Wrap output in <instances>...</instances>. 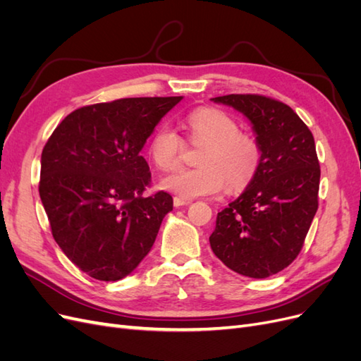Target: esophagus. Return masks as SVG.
<instances>
[{
    "instance_id": "esophagus-1",
    "label": "esophagus",
    "mask_w": 361,
    "mask_h": 361,
    "mask_svg": "<svg viewBox=\"0 0 361 361\" xmlns=\"http://www.w3.org/2000/svg\"><path fill=\"white\" fill-rule=\"evenodd\" d=\"M173 203H174V206H176V207H180V206H187V204H190L191 202H190L188 199H182V197H174V199H173Z\"/></svg>"
}]
</instances>
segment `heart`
<instances>
[{"instance_id": "heart-1", "label": "heart", "mask_w": 361, "mask_h": 361, "mask_svg": "<svg viewBox=\"0 0 361 361\" xmlns=\"http://www.w3.org/2000/svg\"><path fill=\"white\" fill-rule=\"evenodd\" d=\"M190 141L204 146L197 159L199 169H179L161 180V187L183 199L220 192L224 185L238 192L253 182L262 164L259 141L241 133L236 120L216 108H199L187 116ZM185 141L169 125H161L149 145V155L161 170L176 169Z\"/></svg>"}]
</instances>
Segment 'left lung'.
I'll return each mask as SVG.
<instances>
[{
	"instance_id": "left-lung-1",
	"label": "left lung",
	"mask_w": 361,
	"mask_h": 361,
	"mask_svg": "<svg viewBox=\"0 0 361 361\" xmlns=\"http://www.w3.org/2000/svg\"><path fill=\"white\" fill-rule=\"evenodd\" d=\"M212 101L250 120L262 164L247 190L218 212L211 248L238 274L267 279L297 259L318 211L321 169L314 138L289 105L272 97L248 93Z\"/></svg>"
}]
</instances>
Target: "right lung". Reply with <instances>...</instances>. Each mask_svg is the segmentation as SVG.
I'll return each instance as SVG.
<instances>
[{"label":"right lung","instance_id":"obj_1","mask_svg":"<svg viewBox=\"0 0 361 361\" xmlns=\"http://www.w3.org/2000/svg\"><path fill=\"white\" fill-rule=\"evenodd\" d=\"M182 96L85 105L54 129L42 152L39 194L63 253L96 280L133 272L173 209L166 191L143 195L152 174L140 155Z\"/></svg>","mask_w":361,"mask_h":361}]
</instances>
